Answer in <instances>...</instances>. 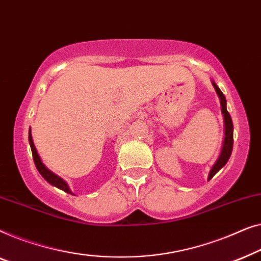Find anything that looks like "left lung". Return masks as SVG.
<instances>
[{
  "instance_id": "obj_1",
  "label": "left lung",
  "mask_w": 261,
  "mask_h": 261,
  "mask_svg": "<svg viewBox=\"0 0 261 261\" xmlns=\"http://www.w3.org/2000/svg\"><path fill=\"white\" fill-rule=\"evenodd\" d=\"M213 86H214V89L216 91V93H218L219 98H220V101H221V111H222V115L225 117V127H226V131H225V139H223V146H222V151H221V155L216 161V163L214 164V167L212 168L211 172H209V176H208V179H211L213 176H214L216 172H218L220 169H221L225 164L228 162L229 157H230V153H232V150H233V122H232V118H230V115L227 111V108H226V98L223 93L221 92V90L219 89L218 86H216L215 83H213Z\"/></svg>"
}]
</instances>
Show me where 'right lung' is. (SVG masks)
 Listing matches in <instances>:
<instances>
[{
    "label": "right lung",
    "mask_w": 261,
    "mask_h": 261,
    "mask_svg": "<svg viewBox=\"0 0 261 261\" xmlns=\"http://www.w3.org/2000/svg\"><path fill=\"white\" fill-rule=\"evenodd\" d=\"M28 138H29V144H31V149H32V153H33V160H34L35 167H36V169H38V171L40 172V174H41L42 177L45 178L47 182L50 183V185H52V186L57 187V188L64 190V192L68 193V194H72V195H73V193L71 192V189L68 188L67 183H66L61 177H59L58 175L53 174L52 171L48 170V169L45 167V164L41 162V160H40V157L38 155V151H36V149H35V146H34V143H33L31 130H29V137Z\"/></svg>",
    "instance_id": "obj_1"
}]
</instances>
